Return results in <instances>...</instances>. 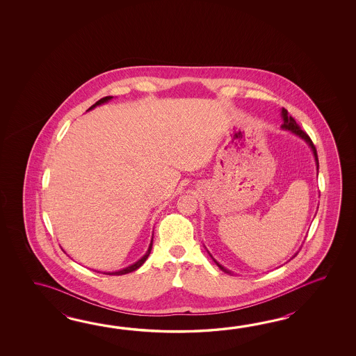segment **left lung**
<instances>
[{"mask_svg": "<svg viewBox=\"0 0 356 356\" xmlns=\"http://www.w3.org/2000/svg\"><path fill=\"white\" fill-rule=\"evenodd\" d=\"M281 118H282V124H281V129H285V131H290V134H293V135H296V137H299V138H302V141L305 143V144L309 146L310 152L313 154V156H314V161H316V167H317V175H318V169H319V163H318V155L317 150H316V147H314V145L312 143V140H310L309 136L302 131L300 127H299V124L296 123V120L289 114L288 111L285 109V108H281ZM206 248V247H204ZM207 250V248H206ZM207 253H209V256L212 258V261L216 264V266L219 267L220 270L222 271V273H229V275H233L232 271H229L227 268H225L224 266L220 265L219 262L215 259V258L212 257L211 253L207 250ZM296 254H298V252H296V254L293 256L291 258L296 257ZM290 258V259H291Z\"/></svg>", "mask_w": 356, "mask_h": 356, "instance_id": "obj_1", "label": "left lung"}]
</instances>
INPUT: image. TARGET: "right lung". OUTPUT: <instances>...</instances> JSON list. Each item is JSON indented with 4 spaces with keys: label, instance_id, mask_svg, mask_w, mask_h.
I'll return each mask as SVG.
<instances>
[{
    "label": "right lung",
    "instance_id": "add662e5",
    "mask_svg": "<svg viewBox=\"0 0 356 356\" xmlns=\"http://www.w3.org/2000/svg\"><path fill=\"white\" fill-rule=\"evenodd\" d=\"M113 99V97H106V98L100 99V100H98L94 106H91L89 109H88V112L89 111H91V109H94V108H97L98 106H103V104H106V103H108V102H111ZM152 242H150V244H149V248H147V250H146V253H145L144 256L143 257L140 258L138 261H136L135 264H132V265L127 266V267H124V268H122V270H118V271H109V273H106V275H126V273H132V271H136L137 268H140L141 266L144 265L145 261L147 259V257H149V254H150V252H152ZM65 252V250H63ZM66 253V252H65Z\"/></svg>",
    "mask_w": 356,
    "mask_h": 356
}]
</instances>
